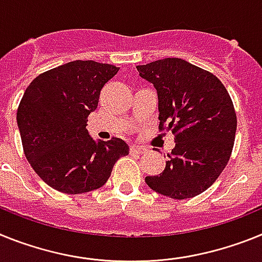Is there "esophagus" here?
I'll return each instance as SVG.
<instances>
[{
    "label": "esophagus",
    "instance_id": "1",
    "mask_svg": "<svg viewBox=\"0 0 262 262\" xmlns=\"http://www.w3.org/2000/svg\"><path fill=\"white\" fill-rule=\"evenodd\" d=\"M130 151L134 154H145L147 151V149H145L142 146H138V145H133V146H130Z\"/></svg>",
    "mask_w": 262,
    "mask_h": 262
}]
</instances>
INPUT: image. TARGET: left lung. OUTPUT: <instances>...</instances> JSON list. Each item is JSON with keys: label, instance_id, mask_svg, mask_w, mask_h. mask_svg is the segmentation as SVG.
Returning a JSON list of instances; mask_svg holds the SVG:
<instances>
[{"label": "left lung", "instance_id": "obj_1", "mask_svg": "<svg viewBox=\"0 0 262 262\" xmlns=\"http://www.w3.org/2000/svg\"><path fill=\"white\" fill-rule=\"evenodd\" d=\"M137 71L157 91L159 129L166 124L175 134L165 170L145 182L163 196H196L217 179L231 157L237 126L231 97L215 75L183 59H161L137 66Z\"/></svg>", "mask_w": 262, "mask_h": 262}]
</instances>
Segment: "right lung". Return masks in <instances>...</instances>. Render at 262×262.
I'll use <instances>...</instances> for the list:
<instances>
[{"label":"right lung","mask_w":262,"mask_h":262,"mask_svg":"<svg viewBox=\"0 0 262 262\" xmlns=\"http://www.w3.org/2000/svg\"><path fill=\"white\" fill-rule=\"evenodd\" d=\"M120 68L93 60L66 63L36 76L17 111L25 156L45 183L64 194L104 186L129 146L121 138L93 140L87 130L100 91Z\"/></svg>","instance_id":"right-lung-1"}]
</instances>
